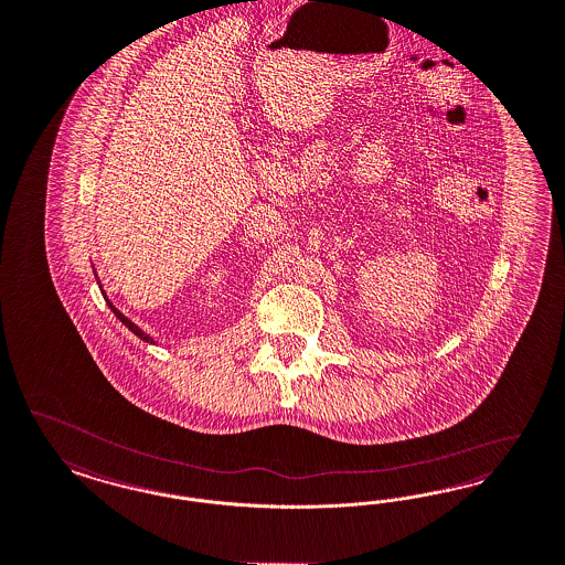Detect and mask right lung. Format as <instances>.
<instances>
[{"instance_id": "right-lung-1", "label": "right lung", "mask_w": 565, "mask_h": 565, "mask_svg": "<svg viewBox=\"0 0 565 565\" xmlns=\"http://www.w3.org/2000/svg\"><path fill=\"white\" fill-rule=\"evenodd\" d=\"M104 298H106V296H104ZM106 302H108V307H110V311L115 312V315H117L118 319H120V321H122V323H125V326H127V328H129V330L134 331V333H136L137 338H141V340H143V342H150V344H154V340H152V338H150V335H148V333H143V331L139 330V328H137L136 323H134V321H131V319H127V317H125V315H122V312L118 311L117 307H115V305H113V302H110V300H108V298H106Z\"/></svg>"}]
</instances>
